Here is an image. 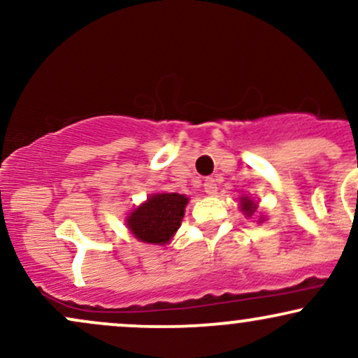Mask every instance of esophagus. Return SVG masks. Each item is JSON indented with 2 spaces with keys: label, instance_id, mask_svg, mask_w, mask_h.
Returning a JSON list of instances; mask_svg holds the SVG:
<instances>
[{
  "label": "esophagus",
  "instance_id": "obj_1",
  "mask_svg": "<svg viewBox=\"0 0 358 358\" xmlns=\"http://www.w3.org/2000/svg\"><path fill=\"white\" fill-rule=\"evenodd\" d=\"M203 188L207 195H215L217 193V183L213 178H205L203 180Z\"/></svg>",
  "mask_w": 358,
  "mask_h": 358
}]
</instances>
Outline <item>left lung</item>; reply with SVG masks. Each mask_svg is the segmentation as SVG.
<instances>
[{"mask_svg": "<svg viewBox=\"0 0 358 358\" xmlns=\"http://www.w3.org/2000/svg\"><path fill=\"white\" fill-rule=\"evenodd\" d=\"M256 208H257V205H256V202H254V200H250L249 196H242V199H241V210L244 212L245 217L252 215V213L256 212Z\"/></svg>", "mask_w": 358, "mask_h": 358, "instance_id": "1", "label": "left lung"}]
</instances>
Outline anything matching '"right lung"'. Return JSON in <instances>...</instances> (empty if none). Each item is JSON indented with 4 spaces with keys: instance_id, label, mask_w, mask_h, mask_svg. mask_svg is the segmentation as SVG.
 I'll use <instances>...</instances> for the list:
<instances>
[{
    "instance_id": "obj_1",
    "label": "right lung",
    "mask_w": 358,
    "mask_h": 358,
    "mask_svg": "<svg viewBox=\"0 0 358 358\" xmlns=\"http://www.w3.org/2000/svg\"><path fill=\"white\" fill-rule=\"evenodd\" d=\"M187 203L180 193H153L127 215L126 225L138 241L165 245L182 225Z\"/></svg>"
}]
</instances>
